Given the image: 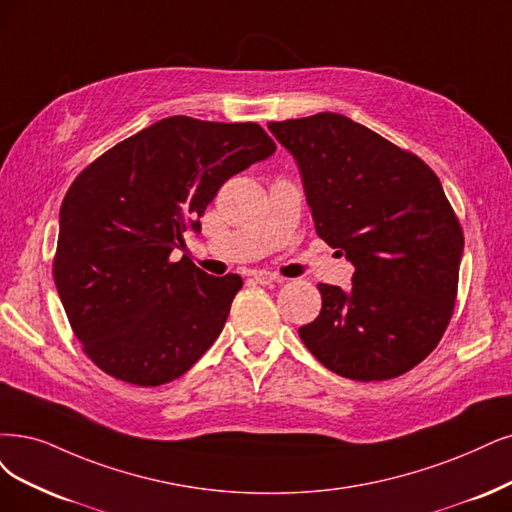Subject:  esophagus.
<instances>
[{
	"label": "esophagus",
	"instance_id": "esophagus-1",
	"mask_svg": "<svg viewBox=\"0 0 512 512\" xmlns=\"http://www.w3.org/2000/svg\"><path fill=\"white\" fill-rule=\"evenodd\" d=\"M251 276L255 282H259V285H272V282H276V274L266 272V270H257Z\"/></svg>",
	"mask_w": 512,
	"mask_h": 512
}]
</instances>
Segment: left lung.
<instances>
[{
    "mask_svg": "<svg viewBox=\"0 0 512 512\" xmlns=\"http://www.w3.org/2000/svg\"><path fill=\"white\" fill-rule=\"evenodd\" d=\"M304 179L316 234L352 266V289L318 285L301 342L333 373L384 382L437 348L458 297L462 225L434 170L339 113L270 122Z\"/></svg>",
    "mask_w": 512,
    "mask_h": 512,
    "instance_id": "1",
    "label": "left lung"
}]
</instances>
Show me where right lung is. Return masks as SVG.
<instances>
[{"instance_id":"1","label":"right lung","mask_w":512,"mask_h":512,"mask_svg":"<svg viewBox=\"0 0 512 512\" xmlns=\"http://www.w3.org/2000/svg\"><path fill=\"white\" fill-rule=\"evenodd\" d=\"M274 151L255 122L170 116L75 177L61 204L52 274L75 337L101 371L160 386L213 346L242 278L208 276L170 253L189 227L200 232L227 179Z\"/></svg>"}]
</instances>
